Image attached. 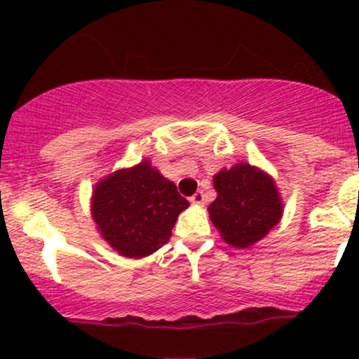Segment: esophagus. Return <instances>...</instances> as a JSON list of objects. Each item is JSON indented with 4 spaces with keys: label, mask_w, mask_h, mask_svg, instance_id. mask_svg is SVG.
Here are the masks:
<instances>
[{
    "label": "esophagus",
    "mask_w": 359,
    "mask_h": 359,
    "mask_svg": "<svg viewBox=\"0 0 359 359\" xmlns=\"http://www.w3.org/2000/svg\"><path fill=\"white\" fill-rule=\"evenodd\" d=\"M189 201L194 203V205H203V203H205V193H203V191H196V193L189 198Z\"/></svg>",
    "instance_id": "esophagus-1"
}]
</instances>
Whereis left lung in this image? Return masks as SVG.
Segmentation results:
<instances>
[{
  "instance_id": "1",
  "label": "left lung",
  "mask_w": 359,
  "mask_h": 359,
  "mask_svg": "<svg viewBox=\"0 0 359 359\" xmlns=\"http://www.w3.org/2000/svg\"><path fill=\"white\" fill-rule=\"evenodd\" d=\"M217 200L210 219L229 245L245 248L262 240L281 219L283 205L273 179L250 165H236L213 177Z\"/></svg>"
}]
</instances>
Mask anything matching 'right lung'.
Masks as SVG:
<instances>
[{"label": "right lung", "instance_id": "1", "mask_svg": "<svg viewBox=\"0 0 359 359\" xmlns=\"http://www.w3.org/2000/svg\"><path fill=\"white\" fill-rule=\"evenodd\" d=\"M186 198L149 161L119 170L95 187L92 212L100 233L121 255L140 259L168 243Z\"/></svg>", "mask_w": 359, "mask_h": 359}]
</instances>
